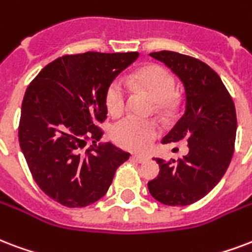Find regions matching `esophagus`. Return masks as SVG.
Instances as JSON below:
<instances>
[{"label":"esophagus","mask_w":252,"mask_h":252,"mask_svg":"<svg viewBox=\"0 0 252 252\" xmlns=\"http://www.w3.org/2000/svg\"><path fill=\"white\" fill-rule=\"evenodd\" d=\"M132 158L136 161H139V162H145V161L149 160V157H148L147 155H133Z\"/></svg>","instance_id":"34e87169"}]
</instances>
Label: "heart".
Listing matches in <instances>:
<instances>
[{"mask_svg":"<svg viewBox=\"0 0 252 252\" xmlns=\"http://www.w3.org/2000/svg\"><path fill=\"white\" fill-rule=\"evenodd\" d=\"M129 83L145 92L152 100L166 107L169 99L176 92V79L166 68L160 66H149L137 71L130 76ZM107 109L113 116L124 112L126 104V88L123 79L118 78L109 84L105 95ZM112 139L120 147L130 151H141L155 140L158 134L156 123L126 118L118 122L112 128Z\"/></svg>","mask_w":252,"mask_h":252,"instance_id":"heart-1","label":"heart"}]
</instances>
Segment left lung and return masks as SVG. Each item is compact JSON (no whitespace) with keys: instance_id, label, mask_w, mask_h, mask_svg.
Returning a JSON list of instances; mask_svg holds the SVG:
<instances>
[{"instance_id":"obj_1","label":"left lung","mask_w":252,"mask_h":252,"mask_svg":"<svg viewBox=\"0 0 252 252\" xmlns=\"http://www.w3.org/2000/svg\"><path fill=\"white\" fill-rule=\"evenodd\" d=\"M178 76L185 88V112L162 144L188 141L189 153L174 164L153 158L160 173L148 182L152 197L168 206L197 202L220 181L234 153L237 113L216 71L199 59L174 51L149 54Z\"/></svg>"}]
</instances>
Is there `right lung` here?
<instances>
[{
	"mask_svg": "<svg viewBox=\"0 0 252 252\" xmlns=\"http://www.w3.org/2000/svg\"><path fill=\"white\" fill-rule=\"evenodd\" d=\"M139 53H94L58 58L25 92L18 137L36 185L67 207L99 201L116 169L129 158L113 144H99L109 84ZM91 139L84 154L80 149Z\"/></svg>",
	"mask_w": 252,
	"mask_h": 252,
	"instance_id": "obj_1",
	"label": "right lung"
}]
</instances>
